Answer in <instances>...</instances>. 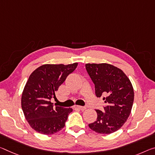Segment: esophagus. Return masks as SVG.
<instances>
[{
  "instance_id": "esophagus-1",
  "label": "esophagus",
  "mask_w": 155,
  "mask_h": 155,
  "mask_svg": "<svg viewBox=\"0 0 155 155\" xmlns=\"http://www.w3.org/2000/svg\"><path fill=\"white\" fill-rule=\"evenodd\" d=\"M75 107H77V109L80 110H82V111H83V110H85V109H86V107H85L81 106V105H76Z\"/></svg>"
}]
</instances>
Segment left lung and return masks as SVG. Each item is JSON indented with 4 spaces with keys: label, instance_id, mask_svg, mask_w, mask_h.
Instances as JSON below:
<instances>
[{
    "label": "left lung",
    "instance_id": "8db88e82",
    "mask_svg": "<svg viewBox=\"0 0 155 155\" xmlns=\"http://www.w3.org/2000/svg\"><path fill=\"white\" fill-rule=\"evenodd\" d=\"M85 68L94 83L97 97L104 96V111L96 110L97 119L90 128L99 134H110L121 128L127 121L133 105L134 90L124 72L114 65L87 63Z\"/></svg>",
    "mask_w": 155,
    "mask_h": 155
}]
</instances>
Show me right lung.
Masks as SVG:
<instances>
[{
	"label": "right lung",
	"instance_id": "obj_1",
	"mask_svg": "<svg viewBox=\"0 0 155 155\" xmlns=\"http://www.w3.org/2000/svg\"><path fill=\"white\" fill-rule=\"evenodd\" d=\"M77 63L70 65H41L31 74L24 87L21 106L25 119L34 130L43 134H55L64 127L72 108L54 107L51 99L73 72Z\"/></svg>",
	"mask_w": 155,
	"mask_h": 155
}]
</instances>
